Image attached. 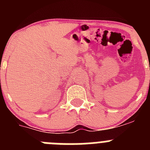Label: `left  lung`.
<instances>
[{"label":"left lung","mask_w":150,"mask_h":150,"mask_svg":"<svg viewBox=\"0 0 150 150\" xmlns=\"http://www.w3.org/2000/svg\"><path fill=\"white\" fill-rule=\"evenodd\" d=\"M149 70H150V63H149Z\"/></svg>","instance_id":"obj_1"}]
</instances>
